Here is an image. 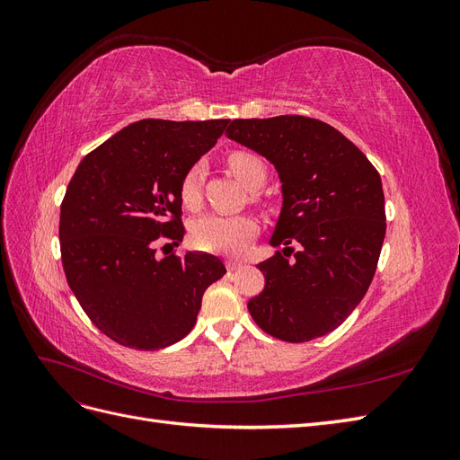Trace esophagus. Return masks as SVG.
Returning a JSON list of instances; mask_svg holds the SVG:
<instances>
[{"label":"esophagus","instance_id":"obj_1","mask_svg":"<svg viewBox=\"0 0 460 460\" xmlns=\"http://www.w3.org/2000/svg\"><path fill=\"white\" fill-rule=\"evenodd\" d=\"M226 269H228L230 272L240 270V269H242V262H240V261H228V262H226Z\"/></svg>","mask_w":460,"mask_h":460}]
</instances>
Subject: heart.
Masks as SVG:
<instances>
[{"mask_svg":"<svg viewBox=\"0 0 460 460\" xmlns=\"http://www.w3.org/2000/svg\"><path fill=\"white\" fill-rule=\"evenodd\" d=\"M228 166L242 184L259 188L267 178V166L252 151H232ZM205 166L201 161L191 163L180 178V199L190 208H196L201 201V182ZM257 222L249 215H218L208 213L198 217L190 225V242L199 252L240 255L247 243L255 238Z\"/></svg>","mask_w":460,"mask_h":460,"instance_id":"obj_1","label":"heart"}]
</instances>
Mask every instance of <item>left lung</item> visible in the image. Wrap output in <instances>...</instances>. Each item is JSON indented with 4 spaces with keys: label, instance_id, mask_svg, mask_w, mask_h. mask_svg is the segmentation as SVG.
<instances>
[{
    "label": "left lung",
    "instance_id": "8db88e82",
    "mask_svg": "<svg viewBox=\"0 0 460 460\" xmlns=\"http://www.w3.org/2000/svg\"><path fill=\"white\" fill-rule=\"evenodd\" d=\"M226 136L267 157L284 193L270 243L286 249L257 264L264 289L247 309L261 330L282 341L324 336L353 313L378 267L385 235L380 174L353 142L318 119H235Z\"/></svg>",
    "mask_w": 460,
    "mask_h": 460
}]
</instances>
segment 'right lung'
Returning <instances> with one entry per match:
<instances>
[{
  "mask_svg": "<svg viewBox=\"0 0 460 460\" xmlns=\"http://www.w3.org/2000/svg\"><path fill=\"white\" fill-rule=\"evenodd\" d=\"M228 124L137 120L90 151L66 186L59 218L66 282L92 323L124 347L155 351L182 340L205 289L226 272L208 253L159 259L157 245L182 242L180 178Z\"/></svg>",
  "mask_w": 460,
  "mask_h": 460,
  "instance_id": "1",
  "label": "right lung"
}]
</instances>
